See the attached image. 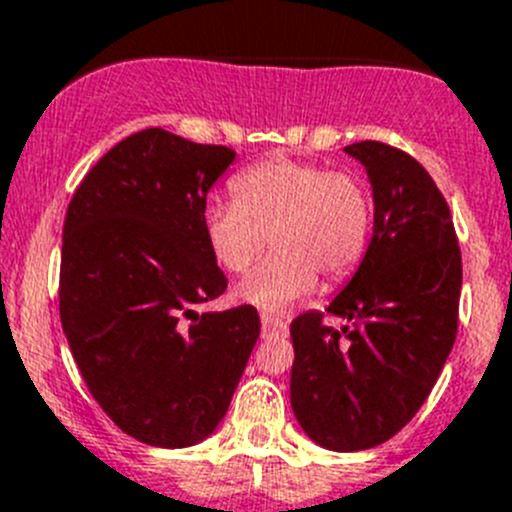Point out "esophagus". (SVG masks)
I'll use <instances>...</instances> for the list:
<instances>
[{
  "mask_svg": "<svg viewBox=\"0 0 512 512\" xmlns=\"http://www.w3.org/2000/svg\"><path fill=\"white\" fill-rule=\"evenodd\" d=\"M262 331L265 333H283L288 331V321L285 318H280V315L275 313H262Z\"/></svg>",
  "mask_w": 512,
  "mask_h": 512,
  "instance_id": "1",
  "label": "esophagus"
}]
</instances>
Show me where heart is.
I'll list each match as a JSON object with an SVG mask.
<instances>
[{
	"mask_svg": "<svg viewBox=\"0 0 512 512\" xmlns=\"http://www.w3.org/2000/svg\"><path fill=\"white\" fill-rule=\"evenodd\" d=\"M234 202H209L202 227L209 255L242 275L265 250L270 257L240 285V298L265 310L298 303L326 278L341 283L369 245L371 199L346 171L295 161H260L229 181Z\"/></svg>",
	"mask_w": 512,
	"mask_h": 512,
	"instance_id": "b5f03b06",
	"label": "heart"
}]
</instances>
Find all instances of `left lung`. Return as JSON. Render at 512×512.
<instances>
[{
	"instance_id": "8db88e82",
	"label": "left lung",
	"mask_w": 512,
	"mask_h": 512,
	"mask_svg": "<svg viewBox=\"0 0 512 512\" xmlns=\"http://www.w3.org/2000/svg\"><path fill=\"white\" fill-rule=\"evenodd\" d=\"M374 194V234L326 313L290 326V404L303 432L333 452L394 437L424 404L457 336L462 257L442 191L419 161L379 141L343 148Z\"/></svg>"
}]
</instances>
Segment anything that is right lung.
Wrapping results in <instances>:
<instances>
[{
	"instance_id": "1",
	"label": "right lung",
	"mask_w": 512,
	"mask_h": 512,
	"mask_svg": "<svg viewBox=\"0 0 512 512\" xmlns=\"http://www.w3.org/2000/svg\"><path fill=\"white\" fill-rule=\"evenodd\" d=\"M234 151L146 128L108 151L73 194L60 321L90 394L151 447H191L227 414L257 336L252 305L199 313L227 278L202 217Z\"/></svg>"
}]
</instances>
